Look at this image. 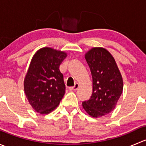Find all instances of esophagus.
I'll return each mask as SVG.
<instances>
[{"label": "esophagus", "instance_id": "esophagus-1", "mask_svg": "<svg viewBox=\"0 0 146 146\" xmlns=\"http://www.w3.org/2000/svg\"><path fill=\"white\" fill-rule=\"evenodd\" d=\"M79 88V84L78 83H76L75 84V85L73 87H70L69 89L71 90H78V88Z\"/></svg>", "mask_w": 146, "mask_h": 146}]
</instances>
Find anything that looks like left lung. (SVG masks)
<instances>
[{"instance_id":"obj_1","label":"left lung","mask_w":146,"mask_h":146,"mask_svg":"<svg viewBox=\"0 0 146 146\" xmlns=\"http://www.w3.org/2000/svg\"><path fill=\"white\" fill-rule=\"evenodd\" d=\"M85 58L92 74V94L89 100L82 102V107L98 118L114 110L123 92V80L114 57L105 48H91Z\"/></svg>"}]
</instances>
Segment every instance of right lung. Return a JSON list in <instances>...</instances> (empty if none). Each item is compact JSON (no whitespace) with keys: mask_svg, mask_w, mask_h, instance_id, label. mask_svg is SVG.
<instances>
[{"mask_svg":"<svg viewBox=\"0 0 146 146\" xmlns=\"http://www.w3.org/2000/svg\"><path fill=\"white\" fill-rule=\"evenodd\" d=\"M67 54L49 47L33 56L24 80L29 104L38 113L47 114L55 110L65 94L66 85L59 66Z\"/></svg>","mask_w":146,"mask_h":146,"instance_id":"1","label":"right lung"}]
</instances>
